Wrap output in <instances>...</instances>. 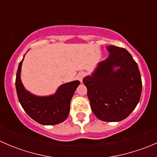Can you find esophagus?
<instances>
[{
  "mask_svg": "<svg viewBox=\"0 0 157 157\" xmlns=\"http://www.w3.org/2000/svg\"><path fill=\"white\" fill-rule=\"evenodd\" d=\"M84 76H85V73L84 72H80L78 74H77V78L78 79V80H80V82H82V81H83V78L84 77Z\"/></svg>",
  "mask_w": 157,
  "mask_h": 157,
  "instance_id": "esophagus-1",
  "label": "esophagus"
}]
</instances>
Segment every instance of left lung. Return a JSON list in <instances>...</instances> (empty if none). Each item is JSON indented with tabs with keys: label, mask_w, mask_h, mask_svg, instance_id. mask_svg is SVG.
Returning <instances> with one entry per match:
<instances>
[{
	"label": "left lung",
	"mask_w": 157,
	"mask_h": 157,
	"mask_svg": "<svg viewBox=\"0 0 157 157\" xmlns=\"http://www.w3.org/2000/svg\"><path fill=\"white\" fill-rule=\"evenodd\" d=\"M108 58L83 78L92 111L104 121H120L136 108L142 91L137 63L126 49L106 46Z\"/></svg>",
	"instance_id": "1"
}]
</instances>
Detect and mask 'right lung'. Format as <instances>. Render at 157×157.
Listing matches in <instances>:
<instances>
[{
  "instance_id": "1",
  "label": "right lung",
  "mask_w": 157,
  "mask_h": 157,
  "mask_svg": "<svg viewBox=\"0 0 157 157\" xmlns=\"http://www.w3.org/2000/svg\"><path fill=\"white\" fill-rule=\"evenodd\" d=\"M23 58L19 64L16 77L17 96L23 109L30 118L43 125L63 122L68 116L70 103L80 81L74 80L64 83L58 88L55 93L50 96H36L27 91L21 81L20 74Z\"/></svg>"
}]
</instances>
